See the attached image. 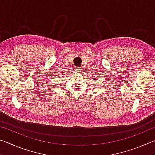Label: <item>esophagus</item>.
I'll use <instances>...</instances> for the list:
<instances>
[{
	"label": "esophagus",
	"instance_id": "esophagus-1",
	"mask_svg": "<svg viewBox=\"0 0 155 155\" xmlns=\"http://www.w3.org/2000/svg\"><path fill=\"white\" fill-rule=\"evenodd\" d=\"M75 72L77 73H80L81 72V68H76L75 69Z\"/></svg>",
	"mask_w": 155,
	"mask_h": 155
}]
</instances>
